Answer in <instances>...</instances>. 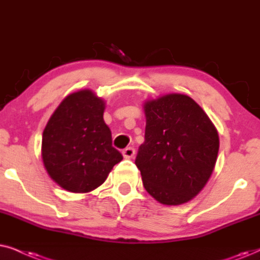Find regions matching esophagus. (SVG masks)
<instances>
[{
  "label": "esophagus",
  "instance_id": "obj_1",
  "mask_svg": "<svg viewBox=\"0 0 260 260\" xmlns=\"http://www.w3.org/2000/svg\"><path fill=\"white\" fill-rule=\"evenodd\" d=\"M134 154H136V150H134L133 147H127V148H124V150L122 151L123 158H126V159L133 158Z\"/></svg>",
  "mask_w": 260,
  "mask_h": 260
}]
</instances>
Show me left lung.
<instances>
[{
  "label": "left lung",
  "mask_w": 260,
  "mask_h": 260,
  "mask_svg": "<svg viewBox=\"0 0 260 260\" xmlns=\"http://www.w3.org/2000/svg\"><path fill=\"white\" fill-rule=\"evenodd\" d=\"M145 141L136 165L144 188L165 206L189 202L205 188L219 152V134L191 98L166 94L144 103Z\"/></svg>",
  "instance_id": "left-lung-1"
}]
</instances>
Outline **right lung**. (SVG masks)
<instances>
[{"instance_id": "right-lung-1", "label": "right lung", "mask_w": 260, "mask_h": 260, "mask_svg": "<svg viewBox=\"0 0 260 260\" xmlns=\"http://www.w3.org/2000/svg\"><path fill=\"white\" fill-rule=\"evenodd\" d=\"M106 102L92 90L68 95L43 132L41 157L47 174L70 192H90L103 184L122 154L112 146L103 120Z\"/></svg>"}]
</instances>
